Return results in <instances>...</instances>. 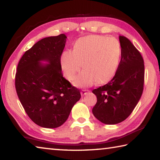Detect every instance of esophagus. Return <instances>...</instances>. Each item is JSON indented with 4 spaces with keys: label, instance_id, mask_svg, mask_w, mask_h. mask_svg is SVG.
Listing matches in <instances>:
<instances>
[{
    "label": "esophagus",
    "instance_id": "esophagus-1",
    "mask_svg": "<svg viewBox=\"0 0 160 160\" xmlns=\"http://www.w3.org/2000/svg\"><path fill=\"white\" fill-rule=\"evenodd\" d=\"M89 92L90 91H89L88 90H82V92H81V95L82 96L85 95V94H88V92Z\"/></svg>",
    "mask_w": 160,
    "mask_h": 160
}]
</instances>
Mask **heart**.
<instances>
[{"mask_svg": "<svg viewBox=\"0 0 160 160\" xmlns=\"http://www.w3.org/2000/svg\"><path fill=\"white\" fill-rule=\"evenodd\" d=\"M121 47L114 37L91 34L75 42L73 51H65L60 58L61 69L68 79L75 78L73 84L79 88L109 82L114 77L121 61Z\"/></svg>", "mask_w": 160, "mask_h": 160, "instance_id": "1", "label": "heart"}]
</instances>
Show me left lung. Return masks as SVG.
<instances>
[{"label": "left lung", "mask_w": 160, "mask_h": 160, "mask_svg": "<svg viewBox=\"0 0 160 160\" xmlns=\"http://www.w3.org/2000/svg\"><path fill=\"white\" fill-rule=\"evenodd\" d=\"M121 58L114 77L107 85L94 89L97 102L92 113L102 123L114 125L123 121L142 96L145 66L141 54L128 39L119 36Z\"/></svg>", "instance_id": "left-lung-1"}]
</instances>
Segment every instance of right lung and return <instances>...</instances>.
Listing matches in <instances>:
<instances>
[{
	"mask_svg": "<svg viewBox=\"0 0 160 160\" xmlns=\"http://www.w3.org/2000/svg\"><path fill=\"white\" fill-rule=\"evenodd\" d=\"M66 39L64 34L44 38L24 53L18 65V98L32 121L43 128L63 125L81 97L80 90L61 72L60 58Z\"/></svg>",
	"mask_w": 160,
	"mask_h": 160,
	"instance_id": "obj_1",
	"label": "right lung"
}]
</instances>
